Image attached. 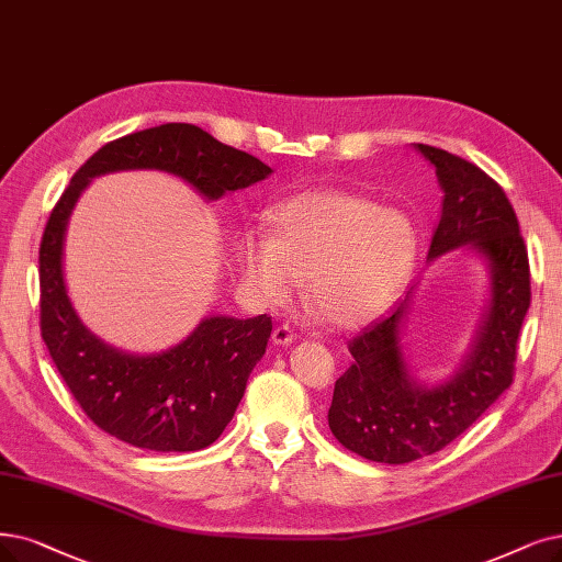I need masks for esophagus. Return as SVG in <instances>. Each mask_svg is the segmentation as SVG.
Masks as SVG:
<instances>
[{
	"instance_id": "esophagus-1",
	"label": "esophagus",
	"mask_w": 562,
	"mask_h": 562,
	"mask_svg": "<svg viewBox=\"0 0 562 562\" xmlns=\"http://www.w3.org/2000/svg\"><path fill=\"white\" fill-rule=\"evenodd\" d=\"M293 341H295V334H293V329H290L288 325L274 327V331H272V344L274 346H290Z\"/></svg>"
}]
</instances>
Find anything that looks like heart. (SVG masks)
<instances>
[{"label": "heart", "instance_id": "heart-1", "mask_svg": "<svg viewBox=\"0 0 562 562\" xmlns=\"http://www.w3.org/2000/svg\"><path fill=\"white\" fill-rule=\"evenodd\" d=\"M272 231H249L237 246L239 274L265 304H283L302 288L325 323L355 329L383 313L411 279L419 254L415 221L396 207L316 189L269 212Z\"/></svg>", "mask_w": 562, "mask_h": 562}]
</instances>
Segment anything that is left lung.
Here are the masks:
<instances>
[{"instance_id": "8db88e82", "label": "left lung", "mask_w": 562, "mask_h": 562, "mask_svg": "<svg viewBox=\"0 0 562 562\" xmlns=\"http://www.w3.org/2000/svg\"><path fill=\"white\" fill-rule=\"evenodd\" d=\"M436 170L442 191L429 256L475 254L488 272V302L459 369L419 380L403 350L415 285L387 318L348 344L355 362L336 380L329 429L346 450L378 463H411L436 454L473 426L509 385L516 341L530 306L528 251L505 191L477 166L431 145H413Z\"/></svg>"}]
</instances>
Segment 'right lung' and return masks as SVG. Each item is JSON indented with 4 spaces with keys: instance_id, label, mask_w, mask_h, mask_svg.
<instances>
[{
    "instance_id": "right-lung-1",
    "label": "right lung",
    "mask_w": 562,
    "mask_h": 562,
    "mask_svg": "<svg viewBox=\"0 0 562 562\" xmlns=\"http://www.w3.org/2000/svg\"><path fill=\"white\" fill-rule=\"evenodd\" d=\"M122 170H159L187 182L205 200L246 189L272 168L218 143L193 124H161L103 145L71 179L55 205L38 251L41 336L64 383L99 429L151 452H195L233 419L272 318L207 316L177 346L126 352L89 329L64 279L69 218L92 179Z\"/></svg>"
}]
</instances>
